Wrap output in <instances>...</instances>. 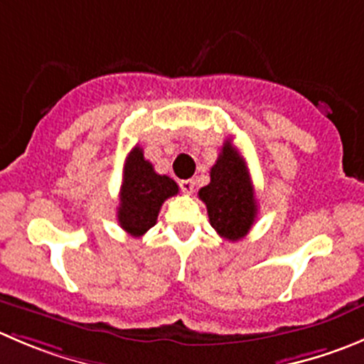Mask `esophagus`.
<instances>
[{"mask_svg":"<svg viewBox=\"0 0 364 364\" xmlns=\"http://www.w3.org/2000/svg\"><path fill=\"white\" fill-rule=\"evenodd\" d=\"M179 186L185 193H192L193 188H196V181L193 179H183V181H179Z\"/></svg>","mask_w":364,"mask_h":364,"instance_id":"esophagus-1","label":"esophagus"}]
</instances>
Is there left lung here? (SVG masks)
Returning <instances> with one entry per match:
<instances>
[{"label":"left lung","instance_id":"left-lung-1","mask_svg":"<svg viewBox=\"0 0 364 364\" xmlns=\"http://www.w3.org/2000/svg\"><path fill=\"white\" fill-rule=\"evenodd\" d=\"M206 204L210 224L222 238L238 242L256 222L257 203L247 164L231 140H225L217 164L211 167L210 183L199 190Z\"/></svg>","mask_w":364,"mask_h":364}]
</instances>
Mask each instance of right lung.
<instances>
[{
  "instance_id": "right-lung-1",
  "label": "right lung",
  "mask_w": 364,
  "mask_h": 364,
  "mask_svg": "<svg viewBox=\"0 0 364 364\" xmlns=\"http://www.w3.org/2000/svg\"><path fill=\"white\" fill-rule=\"evenodd\" d=\"M178 192L174 179L156 174L153 164L144 158V151L135 146L126 158L122 171L119 224L128 235L140 238L156 224L161 204L168 197L178 196Z\"/></svg>"
}]
</instances>
